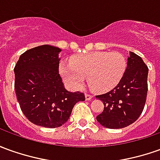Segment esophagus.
Listing matches in <instances>:
<instances>
[{
	"label": "esophagus",
	"mask_w": 160,
	"mask_h": 160,
	"mask_svg": "<svg viewBox=\"0 0 160 160\" xmlns=\"http://www.w3.org/2000/svg\"><path fill=\"white\" fill-rule=\"evenodd\" d=\"M85 98H86L87 101H90V100H91V99H92V96L87 93V94H85Z\"/></svg>",
	"instance_id": "esophagus-1"
}]
</instances>
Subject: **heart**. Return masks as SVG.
<instances>
[{
    "label": "heart",
    "instance_id": "b5f03b06",
    "mask_svg": "<svg viewBox=\"0 0 160 160\" xmlns=\"http://www.w3.org/2000/svg\"><path fill=\"white\" fill-rule=\"evenodd\" d=\"M126 69L124 55L113 52H91L62 63L59 73L63 81L74 90L81 89L87 78L92 91L103 92L112 90L119 82Z\"/></svg>",
    "mask_w": 160,
    "mask_h": 160
}]
</instances>
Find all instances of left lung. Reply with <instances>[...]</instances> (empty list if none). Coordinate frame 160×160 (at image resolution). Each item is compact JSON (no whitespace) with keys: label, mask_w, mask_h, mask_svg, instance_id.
<instances>
[{"label":"left lung","mask_w":160,"mask_h":160,"mask_svg":"<svg viewBox=\"0 0 160 160\" xmlns=\"http://www.w3.org/2000/svg\"><path fill=\"white\" fill-rule=\"evenodd\" d=\"M148 67L139 56L130 52L127 67L118 85L96 96L103 101V111L97 117L106 128L121 129L134 123L145 107L148 84Z\"/></svg>","instance_id":"1"}]
</instances>
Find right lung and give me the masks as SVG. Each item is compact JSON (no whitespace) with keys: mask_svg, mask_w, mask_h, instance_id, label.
<instances>
[{"mask_svg":"<svg viewBox=\"0 0 160 160\" xmlns=\"http://www.w3.org/2000/svg\"><path fill=\"white\" fill-rule=\"evenodd\" d=\"M61 49L51 45L30 48L20 56L15 69L16 98L31 123L56 128L66 123L74 105L84 101L82 92L66 90L59 74Z\"/></svg>","mask_w":160,"mask_h":160,"instance_id":"1","label":"right lung"}]
</instances>
